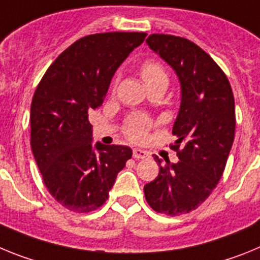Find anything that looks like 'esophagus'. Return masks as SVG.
Returning <instances> with one entry per match:
<instances>
[{"mask_svg": "<svg viewBox=\"0 0 260 260\" xmlns=\"http://www.w3.org/2000/svg\"><path fill=\"white\" fill-rule=\"evenodd\" d=\"M148 156V153L143 150H139V148H134L133 151V157L134 158H146Z\"/></svg>", "mask_w": 260, "mask_h": 260, "instance_id": "obj_1", "label": "esophagus"}]
</instances>
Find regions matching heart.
Returning a JSON list of instances; mask_svg holds the SVG:
<instances>
[{"label": "heart", "mask_w": 260, "mask_h": 260, "mask_svg": "<svg viewBox=\"0 0 260 260\" xmlns=\"http://www.w3.org/2000/svg\"><path fill=\"white\" fill-rule=\"evenodd\" d=\"M139 74L146 86L157 83V82H167L168 83V74L164 66L153 59H147L142 63L139 68ZM150 127V119L144 116L134 114L126 119L125 125H123V133L130 141L143 142L147 138Z\"/></svg>", "instance_id": "1"}]
</instances>
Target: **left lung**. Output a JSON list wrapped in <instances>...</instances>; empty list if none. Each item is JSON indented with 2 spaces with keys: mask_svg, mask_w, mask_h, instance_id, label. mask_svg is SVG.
<instances>
[{
  "mask_svg": "<svg viewBox=\"0 0 260 260\" xmlns=\"http://www.w3.org/2000/svg\"><path fill=\"white\" fill-rule=\"evenodd\" d=\"M147 44L176 70L181 82V107L171 144L180 161L156 156L158 176L144 186L150 207L178 216L194 211L210 197L224 173L236 132L231 83L201 47L185 38L152 34Z\"/></svg>",
  "mask_w": 260,
  "mask_h": 260,
  "instance_id": "left-lung-1",
  "label": "left lung"
}]
</instances>
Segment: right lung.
<instances>
[{
  "instance_id": "add662e5",
  "label": "right lung",
  "mask_w": 260,
  "mask_h": 260,
  "mask_svg": "<svg viewBox=\"0 0 260 260\" xmlns=\"http://www.w3.org/2000/svg\"><path fill=\"white\" fill-rule=\"evenodd\" d=\"M146 32L84 36L54 59L31 103V148L45 187L73 212L102 207L133 151L126 146L92 148L88 113L102 107L110 80Z\"/></svg>"
}]
</instances>
